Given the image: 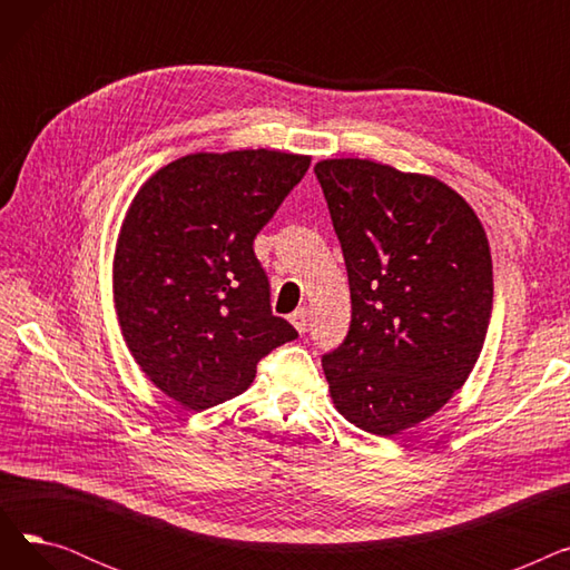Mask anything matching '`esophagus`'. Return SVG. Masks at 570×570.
Here are the masks:
<instances>
[{"label": "esophagus", "mask_w": 570, "mask_h": 570, "mask_svg": "<svg viewBox=\"0 0 570 570\" xmlns=\"http://www.w3.org/2000/svg\"><path fill=\"white\" fill-rule=\"evenodd\" d=\"M307 321H309V312L303 307V309H295L293 314H291V323H293V327L297 333H305L307 331Z\"/></svg>", "instance_id": "esophagus-1"}]
</instances>
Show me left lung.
<instances>
[{
  "label": "left lung",
  "instance_id": "8db88e82",
  "mask_svg": "<svg viewBox=\"0 0 570 570\" xmlns=\"http://www.w3.org/2000/svg\"><path fill=\"white\" fill-rule=\"evenodd\" d=\"M344 252L351 327L323 355L335 409L395 436L473 372L492 314V254L473 207L441 179L370 159L314 166Z\"/></svg>",
  "mask_w": 570,
  "mask_h": 570
}]
</instances>
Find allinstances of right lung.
<instances>
[{
    "label": "right lung",
    "instance_id": "add662e5",
    "mask_svg": "<svg viewBox=\"0 0 570 570\" xmlns=\"http://www.w3.org/2000/svg\"><path fill=\"white\" fill-rule=\"evenodd\" d=\"M312 157L233 149L179 157L136 191L112 258V297L136 365L189 411L243 395L269 351L297 337L269 312L256 233Z\"/></svg>",
    "mask_w": 570,
    "mask_h": 570
}]
</instances>
